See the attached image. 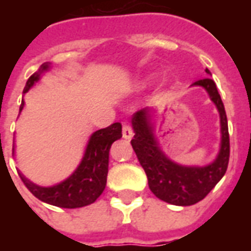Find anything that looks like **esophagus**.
<instances>
[{
  "label": "esophagus",
  "mask_w": 251,
  "mask_h": 251,
  "mask_svg": "<svg viewBox=\"0 0 251 251\" xmlns=\"http://www.w3.org/2000/svg\"><path fill=\"white\" fill-rule=\"evenodd\" d=\"M122 137L126 138V140H130L131 137H133V129H131V126L129 124H124L122 125Z\"/></svg>",
  "instance_id": "1"
}]
</instances>
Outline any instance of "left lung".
<instances>
[{"mask_svg": "<svg viewBox=\"0 0 251 251\" xmlns=\"http://www.w3.org/2000/svg\"><path fill=\"white\" fill-rule=\"evenodd\" d=\"M205 72L210 74L207 68ZM194 84L201 86L207 90L221 114V152L218 158L210 165L203 168H189L172 163L157 147L147 111H138L131 120L134 137L130 144L147 174L149 188L158 199L175 205H192L204 199L223 177V175L226 174L230 158V137L226 111L215 82L210 77H205L196 80Z\"/></svg>", "mask_w": 251, "mask_h": 251, "instance_id": "obj_1", "label": "left lung"}]
</instances>
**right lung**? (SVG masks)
<instances>
[{"label": "right lung", "instance_id": "right-lung-1", "mask_svg": "<svg viewBox=\"0 0 251 251\" xmlns=\"http://www.w3.org/2000/svg\"><path fill=\"white\" fill-rule=\"evenodd\" d=\"M47 68L48 64H43L40 72ZM40 72H36L28 79L24 87V93H26L35 84V82L39 80ZM23 107L24 100L21 102L20 111ZM121 137L122 125L120 122H115L104 129L95 131L90 138L80 165L66 181L60 184L44 188L30 183L23 175H20V177L25 187L29 189L30 194L41 201L63 208H77L91 204L98 199L106 187L110 147L115 140H120Z\"/></svg>", "mask_w": 251, "mask_h": 251}]
</instances>
